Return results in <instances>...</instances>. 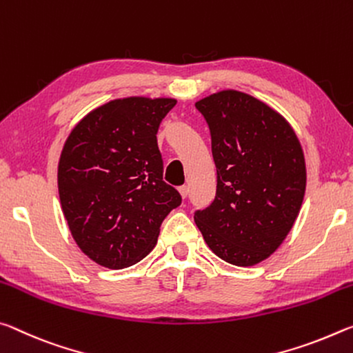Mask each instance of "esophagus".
I'll return each mask as SVG.
<instances>
[{
  "mask_svg": "<svg viewBox=\"0 0 353 353\" xmlns=\"http://www.w3.org/2000/svg\"><path fill=\"white\" fill-rule=\"evenodd\" d=\"M180 194H181L183 199H186L188 195H189V186H181L180 188Z\"/></svg>",
  "mask_w": 353,
  "mask_h": 353,
  "instance_id": "obj_1",
  "label": "esophagus"
}]
</instances>
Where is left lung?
I'll use <instances>...</instances> for the list:
<instances>
[{"mask_svg":"<svg viewBox=\"0 0 353 353\" xmlns=\"http://www.w3.org/2000/svg\"><path fill=\"white\" fill-rule=\"evenodd\" d=\"M211 134L216 199L194 212L208 247L223 261L253 265L290 233L302 206L307 169L291 125L238 90L195 103Z\"/></svg>","mask_w":353,"mask_h":353,"instance_id":"8db88e82","label":"left lung"}]
</instances>
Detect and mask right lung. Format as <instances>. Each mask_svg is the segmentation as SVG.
Returning <instances> with one entry per match:
<instances>
[{
    "mask_svg": "<svg viewBox=\"0 0 353 353\" xmlns=\"http://www.w3.org/2000/svg\"><path fill=\"white\" fill-rule=\"evenodd\" d=\"M173 98L130 97L94 109L74 126L61 153L57 188L78 247L92 261L123 269L145 258L161 223L181 205L163 180L159 125Z\"/></svg>",
    "mask_w": 353,
    "mask_h": 353,
    "instance_id": "obj_1",
    "label": "right lung"
}]
</instances>
